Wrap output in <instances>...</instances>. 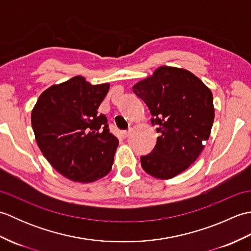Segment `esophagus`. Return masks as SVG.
<instances>
[{
	"label": "esophagus",
	"instance_id": "obj_1",
	"mask_svg": "<svg viewBox=\"0 0 251 251\" xmlns=\"http://www.w3.org/2000/svg\"><path fill=\"white\" fill-rule=\"evenodd\" d=\"M122 134H123V137H124V138H127V137L129 136V134H130V129H128V130H125V131H123Z\"/></svg>",
	"mask_w": 251,
	"mask_h": 251
}]
</instances>
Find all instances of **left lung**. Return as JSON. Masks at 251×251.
Here are the masks:
<instances>
[{
	"mask_svg": "<svg viewBox=\"0 0 251 251\" xmlns=\"http://www.w3.org/2000/svg\"><path fill=\"white\" fill-rule=\"evenodd\" d=\"M132 90L145 101L159 134L152 152L140 157L141 166L157 179L174 178L196 161L210 136V89L188 70L163 66Z\"/></svg>",
	"mask_w": 251,
	"mask_h": 251,
	"instance_id": "8db88e82",
	"label": "left lung"
}]
</instances>
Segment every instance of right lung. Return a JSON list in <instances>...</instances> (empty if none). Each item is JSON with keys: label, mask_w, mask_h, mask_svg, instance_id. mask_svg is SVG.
Here are the masks:
<instances>
[{"label": "right lung", "mask_w": 251, "mask_h": 251, "mask_svg": "<svg viewBox=\"0 0 251 251\" xmlns=\"http://www.w3.org/2000/svg\"><path fill=\"white\" fill-rule=\"evenodd\" d=\"M108 83L92 85L83 76L52 85L37 99L31 123L35 140L58 173L88 183L111 172L119 140L98 108Z\"/></svg>", "instance_id": "right-lung-1"}]
</instances>
